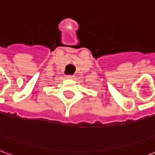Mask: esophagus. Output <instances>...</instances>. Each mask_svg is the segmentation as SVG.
<instances>
[{"mask_svg":"<svg viewBox=\"0 0 155 155\" xmlns=\"http://www.w3.org/2000/svg\"><path fill=\"white\" fill-rule=\"evenodd\" d=\"M66 78H67V79H73V78H74V75H66Z\"/></svg>","mask_w":155,"mask_h":155,"instance_id":"obj_1","label":"esophagus"}]
</instances>
